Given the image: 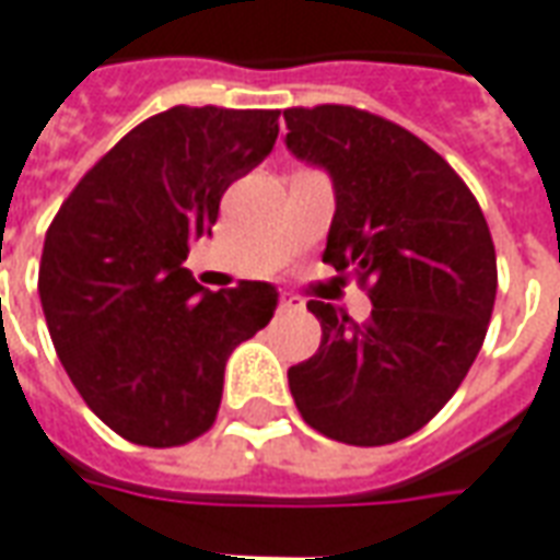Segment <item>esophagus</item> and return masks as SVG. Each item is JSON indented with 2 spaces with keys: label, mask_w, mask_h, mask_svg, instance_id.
<instances>
[{
  "label": "esophagus",
  "mask_w": 560,
  "mask_h": 560,
  "mask_svg": "<svg viewBox=\"0 0 560 560\" xmlns=\"http://www.w3.org/2000/svg\"><path fill=\"white\" fill-rule=\"evenodd\" d=\"M277 311L280 313L301 311V299L299 295H292V292H283V295H280V304H277Z\"/></svg>",
  "instance_id": "1"
}]
</instances>
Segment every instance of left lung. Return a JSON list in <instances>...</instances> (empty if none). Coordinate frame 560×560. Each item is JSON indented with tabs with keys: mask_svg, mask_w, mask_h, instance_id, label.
Segmentation results:
<instances>
[{
	"mask_svg": "<svg viewBox=\"0 0 560 560\" xmlns=\"http://www.w3.org/2000/svg\"><path fill=\"white\" fill-rule=\"evenodd\" d=\"M287 147L325 168L335 220L323 261L371 283V319L307 301L319 350L289 368L304 422L350 446H386L431 422L489 331L498 259L477 198L440 153L350 105L287 108Z\"/></svg>",
	"mask_w": 560,
	"mask_h": 560,
	"instance_id": "8db88e82",
	"label": "left lung"
}]
</instances>
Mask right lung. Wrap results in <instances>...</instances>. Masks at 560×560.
<instances>
[{
	"mask_svg": "<svg viewBox=\"0 0 560 560\" xmlns=\"http://www.w3.org/2000/svg\"><path fill=\"white\" fill-rule=\"evenodd\" d=\"M280 110L177 105L122 135L47 229L38 295L59 362L120 438L168 450L220 410L225 362L271 323L277 289L198 287L189 244L277 141Z\"/></svg>",
	"mask_w": 560,
	"mask_h": 560,
	"instance_id": "1",
	"label": "right lung"
}]
</instances>
